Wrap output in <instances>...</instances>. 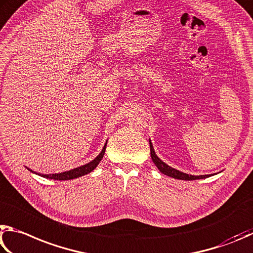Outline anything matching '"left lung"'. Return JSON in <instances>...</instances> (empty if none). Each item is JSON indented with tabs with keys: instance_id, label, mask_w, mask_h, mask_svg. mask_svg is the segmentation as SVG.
I'll use <instances>...</instances> for the list:
<instances>
[{
	"instance_id": "left-lung-1",
	"label": "left lung",
	"mask_w": 253,
	"mask_h": 253,
	"mask_svg": "<svg viewBox=\"0 0 253 253\" xmlns=\"http://www.w3.org/2000/svg\"><path fill=\"white\" fill-rule=\"evenodd\" d=\"M150 142V151H151V158H152V161L154 165L157 166V168L159 169V171L161 172V173L166 174L168 176H171V178H174V179H179V180H198V179H206V178H209L210 175L212 174H205V175H192V174H188V173H184V172H181L179 170L174 169V168H172L170 166H168L167 163L163 162L160 158H159L156 151H154L153 149V145L152 142L149 140Z\"/></svg>"
}]
</instances>
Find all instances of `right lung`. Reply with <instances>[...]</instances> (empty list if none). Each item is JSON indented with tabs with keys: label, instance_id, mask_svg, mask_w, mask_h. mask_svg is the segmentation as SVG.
<instances>
[{
	"label": "right lung",
	"instance_id": "1",
	"mask_svg": "<svg viewBox=\"0 0 253 253\" xmlns=\"http://www.w3.org/2000/svg\"><path fill=\"white\" fill-rule=\"evenodd\" d=\"M106 143H108V141H106L103 149H102V151L99 153V156H97L94 160L90 161L88 163H86V165L84 166H81V167H78L75 168V169H72V170H69V171H64V172H61V173H50V174H42V173H37V172L32 171L31 169H29V168H26L29 171L33 172V173L35 174H39L43 176V178H46V179H53V180H72V179H77V178H80V176L82 175H85L87 173H90V172H92L93 170L95 169V168L97 167V165L101 162L102 158H103L104 156V152H105V148H106Z\"/></svg>",
	"mask_w": 253,
	"mask_h": 253
}]
</instances>
